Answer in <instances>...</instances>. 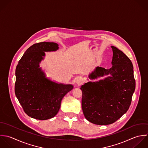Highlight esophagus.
Instances as JSON below:
<instances>
[{"label":"esophagus","mask_w":148,"mask_h":148,"mask_svg":"<svg viewBox=\"0 0 148 148\" xmlns=\"http://www.w3.org/2000/svg\"><path fill=\"white\" fill-rule=\"evenodd\" d=\"M75 82L77 84H81L83 82V78L81 77H78L76 78Z\"/></svg>","instance_id":"obj_1"}]
</instances>
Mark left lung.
<instances>
[{"mask_svg": "<svg viewBox=\"0 0 148 148\" xmlns=\"http://www.w3.org/2000/svg\"><path fill=\"white\" fill-rule=\"evenodd\" d=\"M112 67H97L89 75L93 79L110 74L104 79L81 86L82 108L85 118L98 125L112 124L129 110L136 88L133 66L121 50L111 46Z\"/></svg>", "mask_w": 148, "mask_h": 148, "instance_id": "obj_1", "label": "left lung"}]
</instances>
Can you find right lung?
Listing matches in <instances>:
<instances>
[{
    "mask_svg": "<svg viewBox=\"0 0 148 148\" xmlns=\"http://www.w3.org/2000/svg\"><path fill=\"white\" fill-rule=\"evenodd\" d=\"M58 49L55 42L34 44L25 51L16 66L15 93L25 112L32 118L43 121L54 117L63 97L73 89L72 85L48 79L40 67L45 52Z\"/></svg>",
    "mask_w": 148,
    "mask_h": 148,
    "instance_id": "1",
    "label": "right lung"
}]
</instances>
